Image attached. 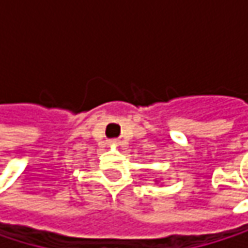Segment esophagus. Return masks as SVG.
I'll use <instances>...</instances> for the list:
<instances>
[{
    "mask_svg": "<svg viewBox=\"0 0 248 248\" xmlns=\"http://www.w3.org/2000/svg\"><path fill=\"white\" fill-rule=\"evenodd\" d=\"M108 143H109V146H113V148H116V146H119V145H121V142H119V140H116V139H110Z\"/></svg>",
    "mask_w": 248,
    "mask_h": 248,
    "instance_id": "34e87169",
    "label": "esophagus"
}]
</instances>
